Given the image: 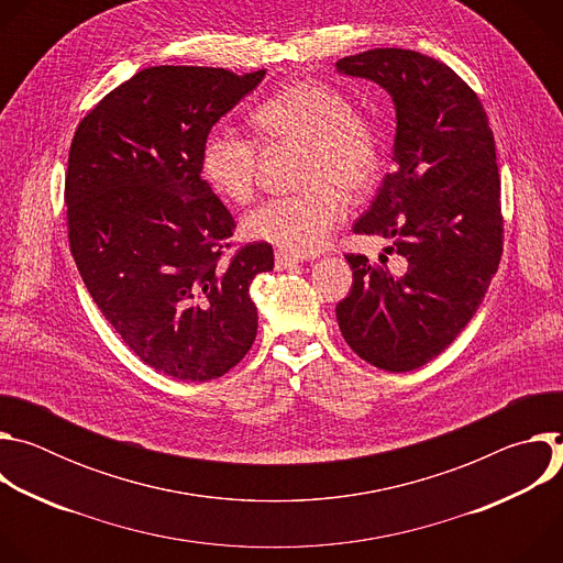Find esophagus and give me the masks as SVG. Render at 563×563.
<instances>
[{
	"mask_svg": "<svg viewBox=\"0 0 563 563\" xmlns=\"http://www.w3.org/2000/svg\"><path fill=\"white\" fill-rule=\"evenodd\" d=\"M294 267H298V258H291V256H287V254H283V252L276 254V269H278V272L294 269Z\"/></svg>",
	"mask_w": 563,
	"mask_h": 563,
	"instance_id": "obj_1",
	"label": "esophagus"
}]
</instances>
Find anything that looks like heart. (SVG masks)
<instances>
[{
  "label": "heart",
  "instance_id": "obj_1",
  "mask_svg": "<svg viewBox=\"0 0 563 563\" xmlns=\"http://www.w3.org/2000/svg\"><path fill=\"white\" fill-rule=\"evenodd\" d=\"M263 144L302 146V194L256 207L243 231L289 256L323 250L343 218V198L365 191L378 174V135L350 98L318 79H298L254 111ZM205 180L227 200L247 202L256 187L258 144L229 126H213L200 151Z\"/></svg>",
  "mask_w": 563,
  "mask_h": 563
}]
</instances>
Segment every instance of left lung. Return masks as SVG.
I'll return each instance as SVG.
<instances>
[{
    "mask_svg": "<svg viewBox=\"0 0 563 563\" xmlns=\"http://www.w3.org/2000/svg\"><path fill=\"white\" fill-rule=\"evenodd\" d=\"M394 102L391 163L354 233L389 238L396 271L347 256L352 291L336 305L345 343L387 372L439 356L484 302L501 261V180L493 129L476 93L443 62L374 48L336 62Z\"/></svg>",
    "mask_w": 563,
    "mask_h": 563,
    "instance_id": "8db88e82",
    "label": "left lung"
}]
</instances>
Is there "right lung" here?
I'll list each match as a JSON object with an SVG mask.
<instances>
[{
	"label": "right lung",
	"mask_w": 563,
	"mask_h": 563,
	"mask_svg": "<svg viewBox=\"0 0 563 563\" xmlns=\"http://www.w3.org/2000/svg\"><path fill=\"white\" fill-rule=\"evenodd\" d=\"M265 73L148 66L70 142L66 218L77 272L133 354L178 380L222 376L256 341L250 287L274 269V250L254 243L220 263L235 222L200 176V151Z\"/></svg>",
	"instance_id": "add662e5"
}]
</instances>
